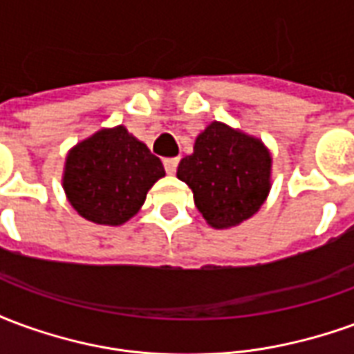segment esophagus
Masks as SVG:
<instances>
[{
  "mask_svg": "<svg viewBox=\"0 0 354 354\" xmlns=\"http://www.w3.org/2000/svg\"><path fill=\"white\" fill-rule=\"evenodd\" d=\"M178 162H180V159H178V157H170V159H165V161H162V165H165V170H167L169 174H174L178 169Z\"/></svg>",
  "mask_w": 354,
  "mask_h": 354,
  "instance_id": "obj_1",
  "label": "esophagus"
}]
</instances>
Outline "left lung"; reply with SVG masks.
Listing matches in <instances>:
<instances>
[{"mask_svg": "<svg viewBox=\"0 0 354 354\" xmlns=\"http://www.w3.org/2000/svg\"><path fill=\"white\" fill-rule=\"evenodd\" d=\"M176 176L192 187L195 207L214 230L254 216L271 189V155L263 142L212 121L195 138Z\"/></svg>", "mask_w": 354, "mask_h": 354, "instance_id": "1", "label": "left lung"}]
</instances>
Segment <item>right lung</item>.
Masks as SVG:
<instances>
[{
  "label": "right lung",
  "instance_id": "right-lung-1",
  "mask_svg": "<svg viewBox=\"0 0 354 354\" xmlns=\"http://www.w3.org/2000/svg\"><path fill=\"white\" fill-rule=\"evenodd\" d=\"M162 176L161 159L119 124L94 132L70 149L62 185L70 205L85 220L121 225L138 212Z\"/></svg>",
  "mask_w": 354,
  "mask_h": 354
}]
</instances>
